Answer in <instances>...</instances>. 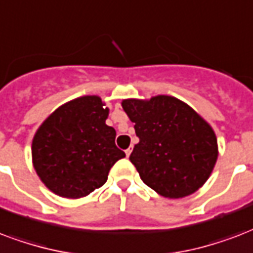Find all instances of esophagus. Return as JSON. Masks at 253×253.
I'll return each mask as SVG.
<instances>
[{
  "mask_svg": "<svg viewBox=\"0 0 253 253\" xmlns=\"http://www.w3.org/2000/svg\"><path fill=\"white\" fill-rule=\"evenodd\" d=\"M130 153H132V148L129 147L128 149L125 151V155H126V157H129V156H130Z\"/></svg>",
  "mask_w": 253,
  "mask_h": 253,
  "instance_id": "esophagus-1",
  "label": "esophagus"
}]
</instances>
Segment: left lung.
I'll use <instances>...</instances> for the list:
<instances>
[{
  "label": "left lung",
  "instance_id": "1",
  "mask_svg": "<svg viewBox=\"0 0 253 253\" xmlns=\"http://www.w3.org/2000/svg\"><path fill=\"white\" fill-rule=\"evenodd\" d=\"M123 108L134 123L138 144L129 156L144 183L178 199L206 183L217 160V140L191 106L170 96L129 98Z\"/></svg>",
  "mask_w": 253,
  "mask_h": 253
}]
</instances>
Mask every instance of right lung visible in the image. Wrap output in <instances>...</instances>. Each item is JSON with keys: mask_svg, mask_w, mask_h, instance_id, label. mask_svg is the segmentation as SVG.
Listing matches in <instances>:
<instances>
[{"mask_svg": "<svg viewBox=\"0 0 253 253\" xmlns=\"http://www.w3.org/2000/svg\"><path fill=\"white\" fill-rule=\"evenodd\" d=\"M108 113L101 98L84 96L60 106L39 128L32 144L34 169L56 195L88 196L125 157L116 147V130L105 124Z\"/></svg>", "mask_w": 253, "mask_h": 253, "instance_id": "1", "label": "right lung"}]
</instances>
